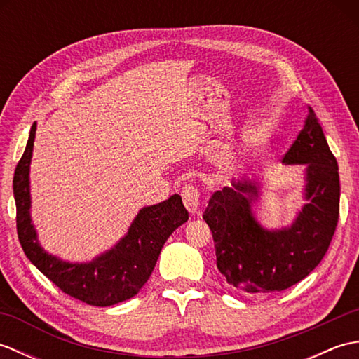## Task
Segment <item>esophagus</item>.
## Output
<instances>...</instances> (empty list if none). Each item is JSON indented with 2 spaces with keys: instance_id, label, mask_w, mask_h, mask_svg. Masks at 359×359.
<instances>
[{
  "instance_id": "34e87169",
  "label": "esophagus",
  "mask_w": 359,
  "mask_h": 359,
  "mask_svg": "<svg viewBox=\"0 0 359 359\" xmlns=\"http://www.w3.org/2000/svg\"><path fill=\"white\" fill-rule=\"evenodd\" d=\"M182 199H184L187 210L191 212V215H196L197 210H199V199H201V193L199 189H197V187L185 185L182 188Z\"/></svg>"
}]
</instances>
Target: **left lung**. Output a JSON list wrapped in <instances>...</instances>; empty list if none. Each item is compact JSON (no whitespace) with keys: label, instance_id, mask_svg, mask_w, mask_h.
<instances>
[{"label":"left lung","instance_id":"1","mask_svg":"<svg viewBox=\"0 0 359 359\" xmlns=\"http://www.w3.org/2000/svg\"><path fill=\"white\" fill-rule=\"evenodd\" d=\"M282 162L307 165V203L290 226L265 230L257 222L251 203L261 194V185L248 179H233L231 187L211 196L203 212L215 239L217 269L242 292L278 293L297 284L321 262L337 230L338 162L310 106L306 123Z\"/></svg>","mask_w":359,"mask_h":359}]
</instances>
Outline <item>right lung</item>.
Segmentation results:
<instances>
[{"label":"right lung","mask_w":359,"mask_h":359,"mask_svg":"<svg viewBox=\"0 0 359 359\" xmlns=\"http://www.w3.org/2000/svg\"><path fill=\"white\" fill-rule=\"evenodd\" d=\"M35 131L36 123L30 128L25 154L13 175L17 231L22 251L63 293L89 306L109 307L131 299L147 284L166 239L188 220L182 197L174 194L165 202L142 208L125 238L90 262H65L43 250L30 219L29 171Z\"/></svg>","instance_id":"add662e5"}]
</instances>
